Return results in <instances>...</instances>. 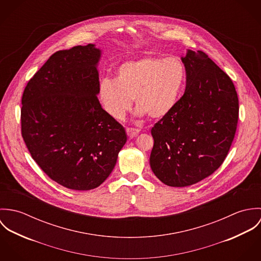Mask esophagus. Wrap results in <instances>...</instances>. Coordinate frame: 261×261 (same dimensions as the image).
<instances>
[{
	"label": "esophagus",
	"mask_w": 261,
	"mask_h": 261,
	"mask_svg": "<svg viewBox=\"0 0 261 261\" xmlns=\"http://www.w3.org/2000/svg\"><path fill=\"white\" fill-rule=\"evenodd\" d=\"M125 130H126L127 137H128L129 139H133V138H135V137H136V136H138V135H139V133H140V129H137V128H132V127H127Z\"/></svg>",
	"instance_id": "1"
}]
</instances>
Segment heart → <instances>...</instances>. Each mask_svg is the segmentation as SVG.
<instances>
[{"label": "heart", "mask_w": 261, "mask_h": 261, "mask_svg": "<svg viewBox=\"0 0 261 261\" xmlns=\"http://www.w3.org/2000/svg\"><path fill=\"white\" fill-rule=\"evenodd\" d=\"M186 69L177 57L148 56L120 64L115 78H105L98 86V99L112 118L122 119L132 108L138 116L151 119L167 116L177 106Z\"/></svg>", "instance_id": "heart-1"}]
</instances>
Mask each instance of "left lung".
Segmentation results:
<instances>
[{
  "mask_svg": "<svg viewBox=\"0 0 261 261\" xmlns=\"http://www.w3.org/2000/svg\"><path fill=\"white\" fill-rule=\"evenodd\" d=\"M186 90L175 109L151 128L149 165L165 185L187 187L223 163L238 121V97L230 77L202 51L181 56Z\"/></svg>",
  "mask_w": 261,
  "mask_h": 261,
  "instance_id": "8db88e82",
  "label": "left lung"
}]
</instances>
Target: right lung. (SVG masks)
<instances>
[{
	"mask_svg": "<svg viewBox=\"0 0 261 261\" xmlns=\"http://www.w3.org/2000/svg\"><path fill=\"white\" fill-rule=\"evenodd\" d=\"M101 54L94 44L54 53L22 96V137L33 160L76 191L100 186L126 143L123 126L97 98Z\"/></svg>",
	"mask_w": 261,
	"mask_h": 261,
	"instance_id": "obj_1",
	"label": "right lung"
}]
</instances>
